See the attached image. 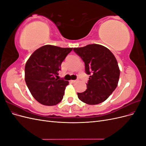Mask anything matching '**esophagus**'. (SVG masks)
Listing matches in <instances>:
<instances>
[{
	"instance_id": "esophagus-1",
	"label": "esophagus",
	"mask_w": 146,
	"mask_h": 146,
	"mask_svg": "<svg viewBox=\"0 0 146 146\" xmlns=\"http://www.w3.org/2000/svg\"><path fill=\"white\" fill-rule=\"evenodd\" d=\"M70 82L71 83H75V82H76V80H70Z\"/></svg>"
}]
</instances>
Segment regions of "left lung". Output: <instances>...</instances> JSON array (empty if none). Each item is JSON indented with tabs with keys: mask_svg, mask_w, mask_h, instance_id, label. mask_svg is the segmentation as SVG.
I'll return each mask as SVG.
<instances>
[{
	"mask_svg": "<svg viewBox=\"0 0 146 146\" xmlns=\"http://www.w3.org/2000/svg\"><path fill=\"white\" fill-rule=\"evenodd\" d=\"M73 50L85 63L86 73L90 75L86 91L77 92L78 99L89 105L103 102L118 84L120 70L115 56L108 48L97 44Z\"/></svg>",
	"mask_w": 146,
	"mask_h": 146,
	"instance_id": "8db88e82",
	"label": "left lung"
}]
</instances>
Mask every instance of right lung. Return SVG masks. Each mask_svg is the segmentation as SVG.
<instances>
[{
    "label": "right lung",
    "instance_id": "1",
    "mask_svg": "<svg viewBox=\"0 0 146 146\" xmlns=\"http://www.w3.org/2000/svg\"><path fill=\"white\" fill-rule=\"evenodd\" d=\"M72 48L45 45L31 55L25 66V80L33 98L44 105L52 106L63 98L69 82L58 79L63 61Z\"/></svg>",
    "mask_w": 146,
    "mask_h": 146
}]
</instances>
